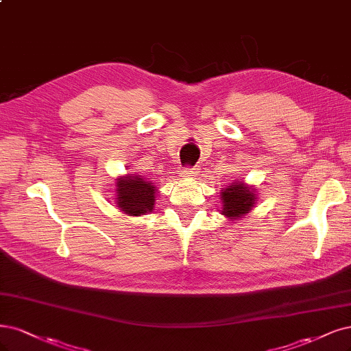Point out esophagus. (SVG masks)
<instances>
[{"mask_svg":"<svg viewBox=\"0 0 351 351\" xmlns=\"http://www.w3.org/2000/svg\"><path fill=\"white\" fill-rule=\"evenodd\" d=\"M197 168L196 167H186L183 170V177H195L197 174Z\"/></svg>","mask_w":351,"mask_h":351,"instance_id":"34e87169","label":"esophagus"}]
</instances>
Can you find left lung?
Segmentation results:
<instances>
[{
    "instance_id": "left-lung-1",
    "label": "left lung",
    "mask_w": 351,
    "mask_h": 351,
    "mask_svg": "<svg viewBox=\"0 0 351 351\" xmlns=\"http://www.w3.org/2000/svg\"><path fill=\"white\" fill-rule=\"evenodd\" d=\"M254 200H256V196L248 187L241 183L231 184L228 189L222 190V213L235 219V217L243 216L251 210Z\"/></svg>"
}]
</instances>
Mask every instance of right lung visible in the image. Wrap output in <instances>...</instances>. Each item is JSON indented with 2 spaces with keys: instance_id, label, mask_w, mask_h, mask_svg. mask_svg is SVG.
<instances>
[{
  "instance_id": "obj_1",
  "label": "right lung",
  "mask_w": 351,
  "mask_h": 351,
  "mask_svg": "<svg viewBox=\"0 0 351 351\" xmlns=\"http://www.w3.org/2000/svg\"><path fill=\"white\" fill-rule=\"evenodd\" d=\"M117 208L126 215L139 216L152 212L155 204L156 189L151 181H145L141 177L129 176L117 180Z\"/></svg>"
}]
</instances>
